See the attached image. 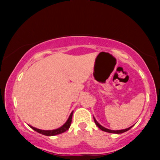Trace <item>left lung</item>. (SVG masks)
<instances>
[{
    "label": "left lung",
    "instance_id": "8db88e82",
    "mask_svg": "<svg viewBox=\"0 0 160 160\" xmlns=\"http://www.w3.org/2000/svg\"><path fill=\"white\" fill-rule=\"evenodd\" d=\"M93 118H94V121H95V123L96 124V126H98V127L100 128L101 130H102V131L104 132H109V133H115V134H121V133H123L125 132H127L128 130H129L130 128H131L132 126H131V127H128L127 128H125V129H122V130H111V129H108V128H104V126H101L100 124L98 123V122H97V120H95V117H93Z\"/></svg>",
    "mask_w": 160,
    "mask_h": 160
}]
</instances>
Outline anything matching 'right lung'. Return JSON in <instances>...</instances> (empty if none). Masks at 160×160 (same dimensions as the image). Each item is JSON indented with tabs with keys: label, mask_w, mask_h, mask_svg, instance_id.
<instances>
[{
	"label": "right lung",
	"mask_w": 160,
	"mask_h": 160,
	"mask_svg": "<svg viewBox=\"0 0 160 160\" xmlns=\"http://www.w3.org/2000/svg\"><path fill=\"white\" fill-rule=\"evenodd\" d=\"M72 116H73V111L71 112V113L70 114L68 119V120L66 121L65 123L64 124L63 126H62L60 128H56V129L41 130V129H39V128L33 127L32 126H30V127L32 128V129H34V131L38 132V133L42 134V135H47V136H53V135H58V134H62L65 132H66L70 126H71V121H72Z\"/></svg>",
	"instance_id": "right-lung-1"
}]
</instances>
